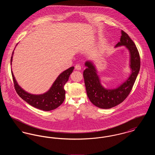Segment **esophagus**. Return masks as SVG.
<instances>
[{
  "label": "esophagus",
  "instance_id": "1",
  "mask_svg": "<svg viewBox=\"0 0 155 155\" xmlns=\"http://www.w3.org/2000/svg\"><path fill=\"white\" fill-rule=\"evenodd\" d=\"M75 68L77 70H81V67L80 64H76L75 66Z\"/></svg>",
  "mask_w": 155,
  "mask_h": 155
}]
</instances>
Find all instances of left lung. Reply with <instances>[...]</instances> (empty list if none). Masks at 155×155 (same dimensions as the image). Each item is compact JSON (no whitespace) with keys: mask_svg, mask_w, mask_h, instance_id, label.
<instances>
[{"mask_svg":"<svg viewBox=\"0 0 155 155\" xmlns=\"http://www.w3.org/2000/svg\"><path fill=\"white\" fill-rule=\"evenodd\" d=\"M121 34L120 41L114 48L125 46L127 48L130 54L129 66L131 69L130 74L123 82L114 88H105L94 62L87 60L85 63L87 68L83 75L87 96L92 103L101 109H108L123 102L130 93L140 71V57L136 45L124 31H121Z\"/></svg>","mask_w":155,"mask_h":155,"instance_id":"obj_1","label":"left lung"}]
</instances>
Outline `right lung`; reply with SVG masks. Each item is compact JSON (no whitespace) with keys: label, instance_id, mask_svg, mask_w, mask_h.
I'll use <instances>...</instances> for the list:
<instances>
[{"label":"right lung","instance_id":"1","mask_svg":"<svg viewBox=\"0 0 155 155\" xmlns=\"http://www.w3.org/2000/svg\"><path fill=\"white\" fill-rule=\"evenodd\" d=\"M17 45V44L16 46ZM14 51L11 57V66L12 64ZM74 67H71L66 70L63 71L61 74H59L56 80L53 83L51 87L48 91L44 94L38 95L30 94L23 89L16 81L12 70V74L16 92L23 100L38 109L50 111L56 109L64 102L66 94L64 87L68 80L69 77L74 70Z\"/></svg>","mask_w":155,"mask_h":155}]
</instances>
